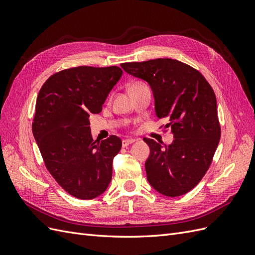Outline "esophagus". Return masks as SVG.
I'll return each mask as SVG.
<instances>
[{
  "label": "esophagus",
  "instance_id": "obj_1",
  "mask_svg": "<svg viewBox=\"0 0 255 255\" xmlns=\"http://www.w3.org/2000/svg\"><path fill=\"white\" fill-rule=\"evenodd\" d=\"M136 140L135 139H132V138H129V139H123L122 140V145L123 146H127V145H128V144H130V143H133V142H135Z\"/></svg>",
  "mask_w": 255,
  "mask_h": 255
}]
</instances>
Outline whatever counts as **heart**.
Returning a JSON list of instances; mask_svg holds the SVG:
<instances>
[{
    "mask_svg": "<svg viewBox=\"0 0 255 255\" xmlns=\"http://www.w3.org/2000/svg\"><path fill=\"white\" fill-rule=\"evenodd\" d=\"M134 85H139V83H136V84H133V85H132V86H134Z\"/></svg>",
    "mask_w": 255,
    "mask_h": 255,
    "instance_id": "b5f03b06",
    "label": "heart"
}]
</instances>
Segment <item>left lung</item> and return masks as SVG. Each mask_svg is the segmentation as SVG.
Segmentation results:
<instances>
[{
    "label": "left lung",
    "instance_id": "1",
    "mask_svg": "<svg viewBox=\"0 0 255 255\" xmlns=\"http://www.w3.org/2000/svg\"><path fill=\"white\" fill-rule=\"evenodd\" d=\"M127 73L150 85L158 119H167L173 141L149 138L145 172L151 186L167 197L187 194L202 180L220 140L217 101L211 85L195 68L171 58L125 63Z\"/></svg>",
    "mask_w": 255,
    "mask_h": 255
}]
</instances>
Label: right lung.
I'll return each instance as SVG.
<instances>
[{
	"instance_id": "obj_1",
	"label": "right lung",
	"mask_w": 255,
	"mask_h": 255,
	"mask_svg": "<svg viewBox=\"0 0 255 255\" xmlns=\"http://www.w3.org/2000/svg\"><path fill=\"white\" fill-rule=\"evenodd\" d=\"M117 66H81L59 71L38 94L32 125L45 167L69 195L91 200L109 187L122 141H94L89 115L99 114L122 75Z\"/></svg>"
}]
</instances>
